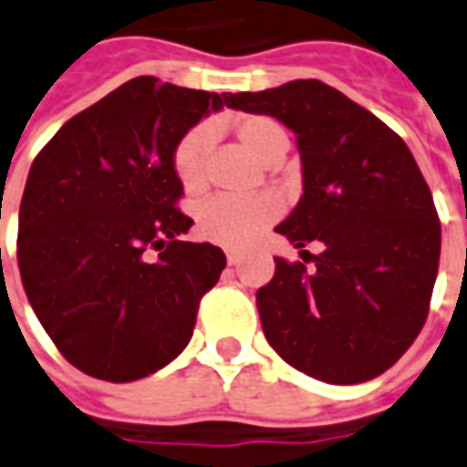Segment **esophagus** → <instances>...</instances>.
Instances as JSON below:
<instances>
[{
	"label": "esophagus",
	"instance_id": "34e87169",
	"mask_svg": "<svg viewBox=\"0 0 467 467\" xmlns=\"http://www.w3.org/2000/svg\"><path fill=\"white\" fill-rule=\"evenodd\" d=\"M241 256H244V254H241L239 249H234V246H228V249H226V262H228V265H231V266L239 265Z\"/></svg>",
	"mask_w": 467,
	"mask_h": 467
}]
</instances>
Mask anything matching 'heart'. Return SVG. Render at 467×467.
Returning <instances> with one entry per match:
<instances>
[{
    "label": "heart",
    "mask_w": 467,
    "mask_h": 467,
    "mask_svg": "<svg viewBox=\"0 0 467 467\" xmlns=\"http://www.w3.org/2000/svg\"><path fill=\"white\" fill-rule=\"evenodd\" d=\"M231 131L249 152L265 162H276L289 147L287 131L275 119L239 117L231 121ZM208 147H211V131L205 127L188 130L172 147L175 178L191 195L205 191L208 185ZM279 215H282V202L275 195H254V198L213 195L201 202L195 213V228L202 239L221 246H249Z\"/></svg>",
    "instance_id": "1"
}]
</instances>
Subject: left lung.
I'll return each mask as SVG.
<instances>
[{
  "mask_svg": "<svg viewBox=\"0 0 467 467\" xmlns=\"http://www.w3.org/2000/svg\"><path fill=\"white\" fill-rule=\"evenodd\" d=\"M231 106L297 134L305 192L276 231L297 249L323 244L317 256L302 252L313 266L275 256L272 282L256 292L266 340L327 384L384 374L420 336L440 265V218L410 147L315 78L234 93Z\"/></svg>",
  "mask_w": 467,
  "mask_h": 467,
  "instance_id": "obj_1",
  "label": "left lung"
}]
</instances>
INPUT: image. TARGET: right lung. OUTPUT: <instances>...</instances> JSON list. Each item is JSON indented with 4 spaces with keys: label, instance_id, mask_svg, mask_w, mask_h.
Returning <instances> with one entry per match:
<instances>
[{
    "label": "right lung",
    "instance_id": "right-lung-1",
    "mask_svg": "<svg viewBox=\"0 0 467 467\" xmlns=\"http://www.w3.org/2000/svg\"><path fill=\"white\" fill-rule=\"evenodd\" d=\"M234 93L127 80L67 119L35 157L19 202L17 262L32 310L78 371L127 384L188 346L226 254L180 241L172 147Z\"/></svg>",
    "mask_w": 467,
    "mask_h": 467
}]
</instances>
